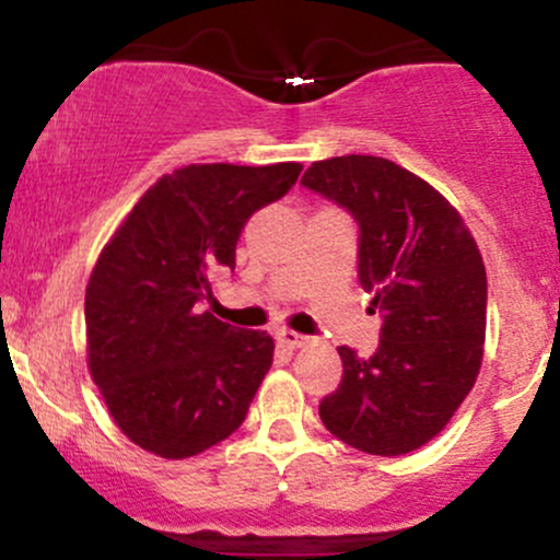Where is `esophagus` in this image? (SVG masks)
Returning <instances> with one entry per match:
<instances>
[{
    "label": "esophagus",
    "instance_id": "obj_1",
    "mask_svg": "<svg viewBox=\"0 0 560 560\" xmlns=\"http://www.w3.org/2000/svg\"><path fill=\"white\" fill-rule=\"evenodd\" d=\"M276 342H279L281 347H289V350H294V347H300L302 342H305V337L292 329H279L276 331Z\"/></svg>",
    "mask_w": 560,
    "mask_h": 560
}]
</instances>
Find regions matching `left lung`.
Returning a JSON list of instances; mask_svg holds the SVG:
<instances>
[{
    "mask_svg": "<svg viewBox=\"0 0 560 560\" xmlns=\"http://www.w3.org/2000/svg\"><path fill=\"white\" fill-rule=\"evenodd\" d=\"M302 186L358 223V279L382 313L371 358L337 347L342 382L318 405L324 427L371 455H405L453 419L479 376L487 273L464 218L434 186L387 158L318 160Z\"/></svg>",
    "mask_w": 560,
    "mask_h": 560,
    "instance_id": "obj_1",
    "label": "left lung"
}]
</instances>
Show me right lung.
<instances>
[{
    "label": "right lung",
    "instance_id": "obj_1",
    "mask_svg": "<svg viewBox=\"0 0 560 560\" xmlns=\"http://www.w3.org/2000/svg\"><path fill=\"white\" fill-rule=\"evenodd\" d=\"M300 171L208 163L165 173L102 249L83 305L89 371L120 432L147 453L189 458L242 427L273 339L199 305L218 273L234 271L249 215L284 197Z\"/></svg>",
    "mask_w": 560,
    "mask_h": 560
}]
</instances>
